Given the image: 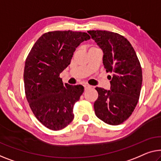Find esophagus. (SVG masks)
Masks as SVG:
<instances>
[{"mask_svg":"<svg viewBox=\"0 0 161 161\" xmlns=\"http://www.w3.org/2000/svg\"><path fill=\"white\" fill-rule=\"evenodd\" d=\"M84 87H85V90H88V89H90L91 87H92V86H90L89 85H84Z\"/></svg>","mask_w":161,"mask_h":161,"instance_id":"esophagus-1","label":"esophagus"}]
</instances>
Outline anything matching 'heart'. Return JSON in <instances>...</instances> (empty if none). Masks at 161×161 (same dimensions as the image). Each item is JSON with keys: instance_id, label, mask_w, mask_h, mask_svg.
I'll return each instance as SVG.
<instances>
[{"instance_id": "1", "label": "heart", "mask_w": 161, "mask_h": 161, "mask_svg": "<svg viewBox=\"0 0 161 161\" xmlns=\"http://www.w3.org/2000/svg\"><path fill=\"white\" fill-rule=\"evenodd\" d=\"M93 47H92V48H93Z\"/></svg>"}]
</instances>
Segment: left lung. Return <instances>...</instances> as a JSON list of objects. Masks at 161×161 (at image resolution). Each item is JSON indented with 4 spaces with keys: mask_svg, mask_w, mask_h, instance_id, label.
Listing matches in <instances>:
<instances>
[{
    "mask_svg": "<svg viewBox=\"0 0 161 161\" xmlns=\"http://www.w3.org/2000/svg\"><path fill=\"white\" fill-rule=\"evenodd\" d=\"M103 52V64L111 80V90L96 87L95 115L110 125H119L132 114L140 95L142 68L131 43L124 36L103 30L87 32Z\"/></svg>",
    "mask_w": 161,
    "mask_h": 161,
    "instance_id": "1",
    "label": "left lung"
}]
</instances>
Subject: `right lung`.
I'll return each mask as SVG.
<instances>
[{"label": "right lung", "mask_w": 161, "mask_h": 161, "mask_svg": "<svg viewBox=\"0 0 161 161\" xmlns=\"http://www.w3.org/2000/svg\"><path fill=\"white\" fill-rule=\"evenodd\" d=\"M90 39L86 32H46L36 41L26 58V98L36 118L47 129L61 130L73 121L74 105L84 87L64 85L60 74L70 64L76 47Z\"/></svg>", "instance_id": "obj_1"}]
</instances>
